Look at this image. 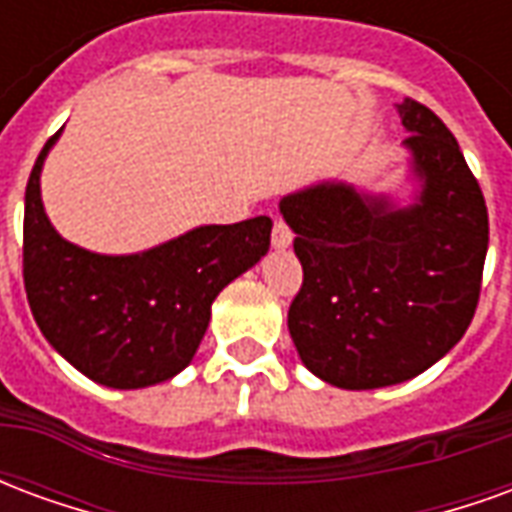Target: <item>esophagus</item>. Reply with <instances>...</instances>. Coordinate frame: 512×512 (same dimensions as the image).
Returning a JSON list of instances; mask_svg holds the SVG:
<instances>
[{
	"label": "esophagus",
	"instance_id": "obj_1",
	"mask_svg": "<svg viewBox=\"0 0 512 512\" xmlns=\"http://www.w3.org/2000/svg\"><path fill=\"white\" fill-rule=\"evenodd\" d=\"M290 241H293V233H290V227L282 219H274V233H271V244L274 249H288Z\"/></svg>",
	"mask_w": 512,
	"mask_h": 512
}]
</instances>
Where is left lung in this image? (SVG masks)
<instances>
[{"mask_svg": "<svg viewBox=\"0 0 512 512\" xmlns=\"http://www.w3.org/2000/svg\"><path fill=\"white\" fill-rule=\"evenodd\" d=\"M422 191L392 208L345 183L279 202L304 268L288 329L301 362L340 389L425 373L458 343L480 301L488 208L450 128L414 98L397 104Z\"/></svg>", "mask_w": 512, "mask_h": 512, "instance_id": "8db88e82", "label": "left lung"}]
</instances>
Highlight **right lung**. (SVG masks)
I'll list each match as a JSON object with an SVG mask.
<instances>
[{
    "label": "right lung",
    "mask_w": 512,
    "mask_h": 512,
    "mask_svg": "<svg viewBox=\"0 0 512 512\" xmlns=\"http://www.w3.org/2000/svg\"><path fill=\"white\" fill-rule=\"evenodd\" d=\"M40 150L24 197V288L43 337L79 373L112 389H142L197 354L211 304L268 252L271 219L208 224L139 255H95L68 244L40 202Z\"/></svg>",
    "instance_id": "obj_1"
}]
</instances>
